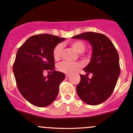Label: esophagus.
I'll return each instance as SVG.
<instances>
[{
  "instance_id": "1",
  "label": "esophagus",
  "mask_w": 133,
  "mask_h": 133,
  "mask_svg": "<svg viewBox=\"0 0 133 133\" xmlns=\"http://www.w3.org/2000/svg\"><path fill=\"white\" fill-rule=\"evenodd\" d=\"M69 76H70V75H69V74H67V75H65V77H66V78H68V77H69Z\"/></svg>"
}]
</instances>
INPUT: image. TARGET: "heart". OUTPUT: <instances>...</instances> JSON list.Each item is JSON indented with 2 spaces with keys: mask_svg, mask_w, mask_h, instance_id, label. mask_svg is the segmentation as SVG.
Instances as JSON below:
<instances>
[{
  "mask_svg": "<svg viewBox=\"0 0 133 133\" xmlns=\"http://www.w3.org/2000/svg\"><path fill=\"white\" fill-rule=\"evenodd\" d=\"M71 48L78 53H82L85 51V44L82 41H76L70 43ZM63 51V45L58 44L55 47L53 51V58L55 60L60 59ZM81 68V64L78 62H71L68 61H63L57 65V69L58 71L66 74H70L76 70Z\"/></svg>",
  "mask_w": 133,
  "mask_h": 133,
  "instance_id": "obj_1",
  "label": "heart"
}]
</instances>
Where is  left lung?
<instances>
[{
    "label": "left lung",
    "instance_id": "obj_1",
    "mask_svg": "<svg viewBox=\"0 0 133 133\" xmlns=\"http://www.w3.org/2000/svg\"><path fill=\"white\" fill-rule=\"evenodd\" d=\"M89 42L92 48L90 62L83 70L76 86L80 98L88 105H96L105 102L111 95L120 75L119 56L116 48L108 37L95 32H85L72 37ZM93 74L89 79L87 76Z\"/></svg>",
    "mask_w": 133,
    "mask_h": 133
}]
</instances>
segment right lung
Here are the masks:
<instances>
[{
  "mask_svg": "<svg viewBox=\"0 0 133 133\" xmlns=\"http://www.w3.org/2000/svg\"><path fill=\"white\" fill-rule=\"evenodd\" d=\"M65 38L49 34L29 37L18 49L13 70L17 88L24 98L39 108L50 105L58 94L65 74L55 70L53 51ZM46 70L52 74L46 77Z\"/></svg>",
  "mask_w": 133,
  "mask_h": 133,
  "instance_id": "obj_1",
  "label": "right lung"
}]
</instances>
